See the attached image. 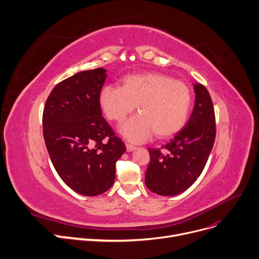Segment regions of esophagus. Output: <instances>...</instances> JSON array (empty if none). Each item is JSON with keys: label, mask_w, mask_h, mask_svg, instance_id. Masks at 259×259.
Instances as JSON below:
<instances>
[{"label": "esophagus", "mask_w": 259, "mask_h": 259, "mask_svg": "<svg viewBox=\"0 0 259 259\" xmlns=\"http://www.w3.org/2000/svg\"><path fill=\"white\" fill-rule=\"evenodd\" d=\"M126 147H127V151H128V152H131V151H133V150L136 149V147L133 146V145H131V144H126Z\"/></svg>", "instance_id": "34e87169"}]
</instances>
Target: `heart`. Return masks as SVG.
Instances as JSON below:
<instances>
[{"label": "heart", "instance_id": "obj_1", "mask_svg": "<svg viewBox=\"0 0 259 259\" xmlns=\"http://www.w3.org/2000/svg\"><path fill=\"white\" fill-rule=\"evenodd\" d=\"M106 116L120 123L134 111L119 131L133 143H143L155 132L160 139L177 133L185 124L192 105L188 86L161 73H142L124 77L123 86L106 85L100 94Z\"/></svg>", "mask_w": 259, "mask_h": 259}]
</instances>
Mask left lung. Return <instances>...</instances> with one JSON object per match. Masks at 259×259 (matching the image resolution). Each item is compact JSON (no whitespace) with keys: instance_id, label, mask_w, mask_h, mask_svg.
I'll list each match as a JSON object with an SVG mask.
<instances>
[{"instance_id":"left-lung-1","label":"left lung","mask_w":259,"mask_h":259,"mask_svg":"<svg viewBox=\"0 0 259 259\" xmlns=\"http://www.w3.org/2000/svg\"><path fill=\"white\" fill-rule=\"evenodd\" d=\"M196 101L186 125L166 145L149 148L150 163L145 183L160 196H175L191 186L201 175L215 139V115L208 91L194 84Z\"/></svg>"}]
</instances>
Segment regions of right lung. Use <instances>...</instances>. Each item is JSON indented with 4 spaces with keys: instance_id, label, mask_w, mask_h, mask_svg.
<instances>
[{
    "instance_id": "obj_1",
    "label": "right lung",
    "mask_w": 259,
    "mask_h": 259,
    "mask_svg": "<svg viewBox=\"0 0 259 259\" xmlns=\"http://www.w3.org/2000/svg\"><path fill=\"white\" fill-rule=\"evenodd\" d=\"M105 68L83 71L59 82L42 113L44 139L62 181L74 192L94 197L115 178V163L126 152L122 140L102 116L100 94Z\"/></svg>"
}]
</instances>
